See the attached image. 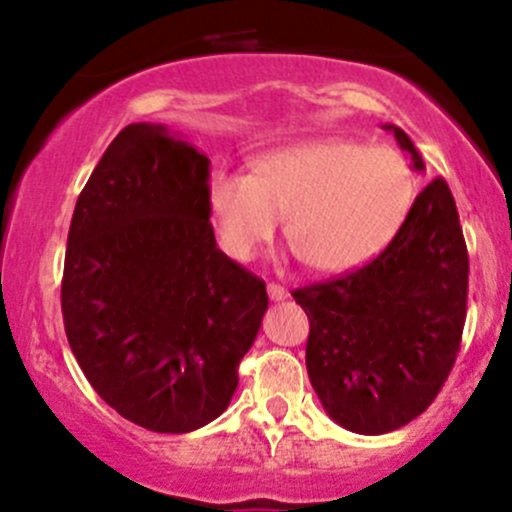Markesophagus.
Here are the masks:
<instances>
[{"mask_svg": "<svg viewBox=\"0 0 512 512\" xmlns=\"http://www.w3.org/2000/svg\"><path fill=\"white\" fill-rule=\"evenodd\" d=\"M267 294H270L272 302H282V299L289 297L287 289L282 285H275V282H270V285H267Z\"/></svg>", "mask_w": 512, "mask_h": 512, "instance_id": "esophagus-1", "label": "esophagus"}]
</instances>
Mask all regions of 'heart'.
Returning a JSON list of instances; mask_svg holds the SVG:
<instances>
[{
  "label": "heart",
  "mask_w": 512,
  "mask_h": 512,
  "mask_svg": "<svg viewBox=\"0 0 512 512\" xmlns=\"http://www.w3.org/2000/svg\"><path fill=\"white\" fill-rule=\"evenodd\" d=\"M414 195L399 151L342 138L280 148L257 160L255 175L218 173L208 185L227 255L250 260L287 215V240L319 272H347L379 255L406 223Z\"/></svg>",
  "instance_id": "1"
}]
</instances>
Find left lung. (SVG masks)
Masks as SVG:
<instances>
[{"label":"left lung","instance_id":"8db88e82","mask_svg":"<svg viewBox=\"0 0 512 512\" xmlns=\"http://www.w3.org/2000/svg\"><path fill=\"white\" fill-rule=\"evenodd\" d=\"M384 128L423 170L411 138ZM292 297L309 317L307 374L329 418L361 436L414 421L451 374L466 324L468 250L446 180L416 195L374 260Z\"/></svg>","mask_w":512,"mask_h":512}]
</instances>
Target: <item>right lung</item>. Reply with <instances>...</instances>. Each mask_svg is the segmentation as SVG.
<instances>
[{
  "label": "right lung",
  "mask_w": 512,
  "mask_h": 512,
  "mask_svg": "<svg viewBox=\"0 0 512 512\" xmlns=\"http://www.w3.org/2000/svg\"><path fill=\"white\" fill-rule=\"evenodd\" d=\"M210 160L160 123L123 128L76 200L61 312L96 394L136 426L218 418L267 312L260 277L215 245Z\"/></svg>",
  "instance_id": "add662e5"
}]
</instances>
